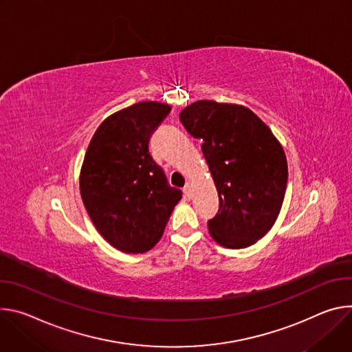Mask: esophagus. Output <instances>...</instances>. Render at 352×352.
Listing matches in <instances>:
<instances>
[{
  "mask_svg": "<svg viewBox=\"0 0 352 352\" xmlns=\"http://www.w3.org/2000/svg\"><path fill=\"white\" fill-rule=\"evenodd\" d=\"M183 191H184V194L187 197H190V194H191V183H186V186L183 187Z\"/></svg>",
  "mask_w": 352,
  "mask_h": 352,
  "instance_id": "esophagus-1",
  "label": "esophagus"
}]
</instances>
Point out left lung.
Returning a JSON list of instances; mask_svg holds the SVG:
<instances>
[{
  "instance_id": "8db88e82",
  "label": "left lung",
  "mask_w": 352,
  "mask_h": 352,
  "mask_svg": "<svg viewBox=\"0 0 352 352\" xmlns=\"http://www.w3.org/2000/svg\"><path fill=\"white\" fill-rule=\"evenodd\" d=\"M187 133L203 140L201 151L217 186L219 210L208 221L223 248L256 243L274 225L287 190L284 149L248 107L199 100L182 110Z\"/></svg>"
}]
</instances>
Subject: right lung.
<instances>
[{
	"label": "right lung",
	"instance_id": "add662e5",
	"mask_svg": "<svg viewBox=\"0 0 352 352\" xmlns=\"http://www.w3.org/2000/svg\"><path fill=\"white\" fill-rule=\"evenodd\" d=\"M169 104L140 102L117 111L95 131L80 176L84 206L116 249L144 253L161 239L182 190L170 187L148 142Z\"/></svg>",
	"mask_w": 352,
	"mask_h": 352
}]
</instances>
